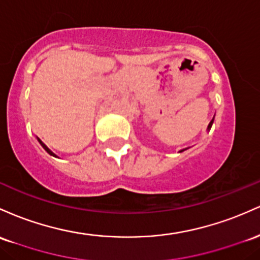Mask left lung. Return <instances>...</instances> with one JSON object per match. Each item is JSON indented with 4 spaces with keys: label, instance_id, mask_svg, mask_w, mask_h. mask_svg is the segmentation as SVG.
I'll return each instance as SVG.
<instances>
[{
    "label": "left lung",
    "instance_id": "8db88e82",
    "mask_svg": "<svg viewBox=\"0 0 260 260\" xmlns=\"http://www.w3.org/2000/svg\"><path fill=\"white\" fill-rule=\"evenodd\" d=\"M212 122H214V119H212V120H211V121H210V124H209L208 129H211V125H212Z\"/></svg>",
    "mask_w": 260,
    "mask_h": 260
}]
</instances>
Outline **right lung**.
I'll use <instances>...</instances> for the list:
<instances>
[{
  "label": "right lung",
  "instance_id": "obj_1",
  "mask_svg": "<svg viewBox=\"0 0 260 260\" xmlns=\"http://www.w3.org/2000/svg\"><path fill=\"white\" fill-rule=\"evenodd\" d=\"M38 141H39V142H40V145H42V146H43V148H44V150H45V151H46V152H48L49 154H51V156H55V154H54V153H52V152H51V151H50V150H49V148H48V147H46V146L43 144V141H42V140H39V139H38ZM55 157H56V156H55Z\"/></svg>",
  "mask_w": 260,
  "mask_h": 260
}]
</instances>
